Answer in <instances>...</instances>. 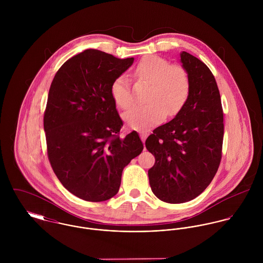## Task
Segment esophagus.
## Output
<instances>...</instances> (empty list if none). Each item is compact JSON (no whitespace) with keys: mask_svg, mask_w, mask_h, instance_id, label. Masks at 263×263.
<instances>
[{"mask_svg":"<svg viewBox=\"0 0 263 263\" xmlns=\"http://www.w3.org/2000/svg\"><path fill=\"white\" fill-rule=\"evenodd\" d=\"M140 136H141L142 141L145 143V141H146V139L148 137V133L147 132H140Z\"/></svg>","mask_w":263,"mask_h":263,"instance_id":"obj_1","label":"esophagus"}]
</instances>
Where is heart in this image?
<instances>
[{
    "mask_svg": "<svg viewBox=\"0 0 263 263\" xmlns=\"http://www.w3.org/2000/svg\"><path fill=\"white\" fill-rule=\"evenodd\" d=\"M135 74L139 80L151 85L146 105H137L123 114L125 123L135 129H146L161 122L165 116H174L184 106L189 92L188 72L180 65L171 63L158 55L142 59L136 67ZM110 93L115 104L128 108L133 103V94L125 75L114 79Z\"/></svg>",
    "mask_w": 263,
    "mask_h": 263,
    "instance_id": "heart-1",
    "label": "heart"
}]
</instances>
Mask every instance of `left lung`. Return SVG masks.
Returning <instances> with one entry per match:
<instances>
[{
	"mask_svg": "<svg viewBox=\"0 0 263 263\" xmlns=\"http://www.w3.org/2000/svg\"><path fill=\"white\" fill-rule=\"evenodd\" d=\"M190 79L182 109L153 130L146 141L155 156L148 175L153 193L162 201L182 203L210 185L222 159L224 113L216 79L197 58L180 53Z\"/></svg>",
	"mask_w": 263,
	"mask_h": 263,
	"instance_id": "obj_1",
	"label": "left lung"
}]
</instances>
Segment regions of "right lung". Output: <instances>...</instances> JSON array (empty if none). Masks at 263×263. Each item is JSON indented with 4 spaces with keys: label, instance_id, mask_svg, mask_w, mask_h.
<instances>
[{
    "label": "right lung",
    "instance_id": "add662e5",
    "mask_svg": "<svg viewBox=\"0 0 263 263\" xmlns=\"http://www.w3.org/2000/svg\"><path fill=\"white\" fill-rule=\"evenodd\" d=\"M133 63L134 58L87 49L68 60L51 82L43 116L47 157L64 187L81 199L111 198L123 168L144 149L136 130L120 137L123 123L110 93L114 79Z\"/></svg>",
    "mask_w": 263,
    "mask_h": 263
}]
</instances>
